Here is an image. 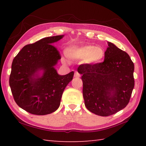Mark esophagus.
Wrapping results in <instances>:
<instances>
[{"label":"esophagus","instance_id":"obj_1","mask_svg":"<svg viewBox=\"0 0 146 146\" xmlns=\"http://www.w3.org/2000/svg\"><path fill=\"white\" fill-rule=\"evenodd\" d=\"M74 76L76 77V78H80V73L78 72H75V75H74Z\"/></svg>","mask_w":146,"mask_h":146}]
</instances>
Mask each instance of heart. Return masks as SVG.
Segmentation results:
<instances>
[{"mask_svg": "<svg viewBox=\"0 0 146 146\" xmlns=\"http://www.w3.org/2000/svg\"><path fill=\"white\" fill-rule=\"evenodd\" d=\"M65 55L70 60H83L88 64L100 63L104 58V51L94 45L70 46L65 49Z\"/></svg>", "mask_w": 146, "mask_h": 146, "instance_id": "b5f03b06", "label": "heart"}]
</instances>
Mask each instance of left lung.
<instances>
[{"label": "left lung", "instance_id": "1", "mask_svg": "<svg viewBox=\"0 0 146 146\" xmlns=\"http://www.w3.org/2000/svg\"><path fill=\"white\" fill-rule=\"evenodd\" d=\"M134 64L129 54L108 42L104 61L83 64L78 68L82 74L83 96L86 108L107 117L124 108L134 87Z\"/></svg>", "mask_w": 146, "mask_h": 146}]
</instances>
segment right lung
I'll return each mask as SVG.
<instances>
[{"instance_id": "obj_1", "label": "right lung", "mask_w": 146, "mask_h": 146, "mask_svg": "<svg viewBox=\"0 0 146 146\" xmlns=\"http://www.w3.org/2000/svg\"><path fill=\"white\" fill-rule=\"evenodd\" d=\"M63 37H48L27 44L14 58L9 85L15 102L27 112L38 115L54 112L73 80V71L60 75L54 68L61 56L52 44Z\"/></svg>"}]
</instances>
